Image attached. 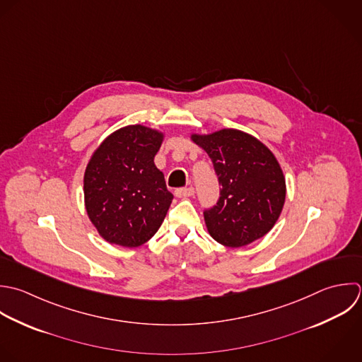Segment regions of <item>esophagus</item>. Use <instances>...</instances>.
Masks as SVG:
<instances>
[{"instance_id": "34e87169", "label": "esophagus", "mask_w": 362, "mask_h": 362, "mask_svg": "<svg viewBox=\"0 0 362 362\" xmlns=\"http://www.w3.org/2000/svg\"><path fill=\"white\" fill-rule=\"evenodd\" d=\"M175 194H176V197H180V199L192 197L194 194V189L193 187H182V189L175 190Z\"/></svg>"}]
</instances>
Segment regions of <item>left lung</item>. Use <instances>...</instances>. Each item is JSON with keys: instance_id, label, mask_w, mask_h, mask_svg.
<instances>
[{"instance_id": "obj_1", "label": "left lung", "mask_w": 362, "mask_h": 362, "mask_svg": "<svg viewBox=\"0 0 362 362\" xmlns=\"http://www.w3.org/2000/svg\"><path fill=\"white\" fill-rule=\"evenodd\" d=\"M192 141L207 152L221 185L217 204L204 210L210 235L226 247L240 248L269 233L286 197L284 172L269 148L231 128L193 134Z\"/></svg>"}]
</instances>
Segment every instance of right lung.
<instances>
[{
    "label": "right lung",
    "instance_id": "obj_1",
    "mask_svg": "<svg viewBox=\"0 0 362 362\" xmlns=\"http://www.w3.org/2000/svg\"><path fill=\"white\" fill-rule=\"evenodd\" d=\"M163 134L128 125L108 135L84 172V204L90 221L110 244L135 248L163 223L173 194L153 158Z\"/></svg>",
    "mask_w": 362,
    "mask_h": 362
}]
</instances>
